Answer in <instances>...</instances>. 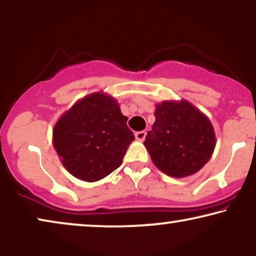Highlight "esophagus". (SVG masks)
<instances>
[{
	"label": "esophagus",
	"mask_w": 256,
	"mask_h": 256,
	"mask_svg": "<svg viewBox=\"0 0 256 256\" xmlns=\"http://www.w3.org/2000/svg\"><path fill=\"white\" fill-rule=\"evenodd\" d=\"M134 137H136V139H137L138 142H144L145 140V137H146V132L145 131L136 132Z\"/></svg>",
	"instance_id": "esophagus-1"
}]
</instances>
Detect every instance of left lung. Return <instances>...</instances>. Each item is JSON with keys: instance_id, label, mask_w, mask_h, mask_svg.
<instances>
[{"instance_id": "8db88e82", "label": "left lung", "mask_w": 256, "mask_h": 256, "mask_svg": "<svg viewBox=\"0 0 256 256\" xmlns=\"http://www.w3.org/2000/svg\"><path fill=\"white\" fill-rule=\"evenodd\" d=\"M154 116L152 131L144 142L153 164L173 178L200 171L216 144L208 117L185 100L156 104Z\"/></svg>"}]
</instances>
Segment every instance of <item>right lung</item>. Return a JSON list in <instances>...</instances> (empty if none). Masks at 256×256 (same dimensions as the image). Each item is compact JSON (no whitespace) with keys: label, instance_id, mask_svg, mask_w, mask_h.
Returning <instances> with one entry per match:
<instances>
[{"label":"right lung","instance_id":"right-lung-1","mask_svg":"<svg viewBox=\"0 0 256 256\" xmlns=\"http://www.w3.org/2000/svg\"><path fill=\"white\" fill-rule=\"evenodd\" d=\"M126 122L118 102L104 92L76 102L52 131L54 148L68 172L94 182L118 168L134 140Z\"/></svg>","mask_w":256,"mask_h":256}]
</instances>
